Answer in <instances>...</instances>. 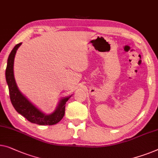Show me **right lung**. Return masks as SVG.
<instances>
[{
  "mask_svg": "<svg viewBox=\"0 0 158 158\" xmlns=\"http://www.w3.org/2000/svg\"><path fill=\"white\" fill-rule=\"evenodd\" d=\"M21 44L22 43H18L13 48L7 61L6 79L8 86L11 103L18 113L32 123L40 125H52L56 124L63 118L65 114V103L72 95L61 98L59 100L56 110L52 113L47 114L40 110L20 92L15 82L13 65L15 53Z\"/></svg>",
  "mask_w": 158,
  "mask_h": 158,
  "instance_id": "add662e5",
  "label": "right lung"
}]
</instances>
